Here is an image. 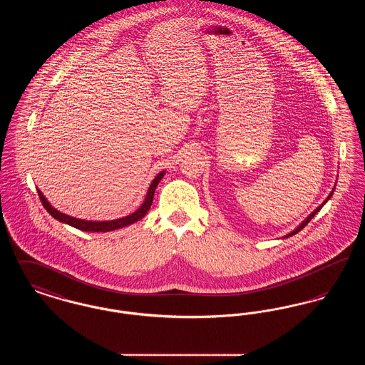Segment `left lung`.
<instances>
[{"label":"left lung","instance_id":"left-lung-1","mask_svg":"<svg viewBox=\"0 0 365 365\" xmlns=\"http://www.w3.org/2000/svg\"><path fill=\"white\" fill-rule=\"evenodd\" d=\"M335 186H336V185H335ZM335 186H334V189H332V191H331L330 194H329V197H327V198H326V200L323 201V204H320V205H319L317 208L314 209L312 213H311V215H309V216H308V217H307L305 220H302V222H301V223H299V225L297 226V228H294L293 231H290L289 234H286V235H284L283 238H289V237H293V235H295V234H297L298 231H301V230H302L304 227L307 226V225H308V223H309V222L312 220L313 216H314V215H316V213H317V212H319L320 209L323 208V205H324V204H326V202H327V201L330 200L331 197H332V194H334V190H335Z\"/></svg>","mask_w":365,"mask_h":365}]
</instances>
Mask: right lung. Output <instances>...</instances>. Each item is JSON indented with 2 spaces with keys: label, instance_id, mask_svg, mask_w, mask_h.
<instances>
[{
  "label": "right lung",
  "instance_id": "right-lung-1",
  "mask_svg": "<svg viewBox=\"0 0 365 365\" xmlns=\"http://www.w3.org/2000/svg\"><path fill=\"white\" fill-rule=\"evenodd\" d=\"M165 175V171H161L160 174L157 175L156 178L152 180L148 192H146V197L142 202V205L139 207L135 212L130 213L128 216H124L120 219H116V220H104V222H94V220H85V219H76L73 216L70 215H66L60 210H57L56 208H53L51 205V202L46 200V197L42 194V191L39 189L38 190V195L42 201V205L45 207V209L51 213V216H53L56 220L64 223V225H68L71 227H75L78 230H82V231H88V232H108V231H113V230H119L123 227L130 226L135 222L140 220L146 213L148 210L150 209V205L153 202V195H155V191H156L157 185L160 183V180L163 179V176Z\"/></svg>",
  "mask_w": 365,
  "mask_h": 365
}]
</instances>
